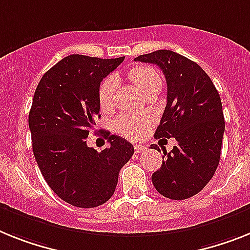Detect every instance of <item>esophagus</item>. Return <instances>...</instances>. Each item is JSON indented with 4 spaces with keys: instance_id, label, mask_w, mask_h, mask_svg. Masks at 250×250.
I'll return each mask as SVG.
<instances>
[{
    "instance_id": "34e87169",
    "label": "esophagus",
    "mask_w": 250,
    "mask_h": 250,
    "mask_svg": "<svg viewBox=\"0 0 250 250\" xmlns=\"http://www.w3.org/2000/svg\"><path fill=\"white\" fill-rule=\"evenodd\" d=\"M145 150H146V147H145V146H142V145H135L136 154H141V152H144Z\"/></svg>"
}]
</instances>
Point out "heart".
Listing matches in <instances>:
<instances>
[{
    "instance_id": "obj_1",
    "label": "heart",
    "mask_w": 250,
    "mask_h": 250,
    "mask_svg": "<svg viewBox=\"0 0 250 250\" xmlns=\"http://www.w3.org/2000/svg\"><path fill=\"white\" fill-rule=\"evenodd\" d=\"M127 79L145 95L159 91L161 89L160 73L150 66H136L125 73ZM118 87V80L114 76L105 79L102 83L98 93L99 106L103 112H112L115 106V91ZM152 123V117L144 113L123 114L115 119L114 128L119 135L129 140H137L145 135L146 129Z\"/></svg>"
}]
</instances>
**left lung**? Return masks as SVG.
Wrapping results in <instances>:
<instances>
[{"label":"left lung","instance_id":"1","mask_svg":"<svg viewBox=\"0 0 250 250\" xmlns=\"http://www.w3.org/2000/svg\"><path fill=\"white\" fill-rule=\"evenodd\" d=\"M163 70L167 102L155 138H175L171 152L152 174L156 190L169 200L193 197L213 177L221 155L225 121L215 85L202 67L173 50L161 49L135 58ZM151 148L159 150L157 145Z\"/></svg>","mask_w":250,"mask_h":250}]
</instances>
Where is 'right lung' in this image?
<instances>
[{
    "mask_svg": "<svg viewBox=\"0 0 250 250\" xmlns=\"http://www.w3.org/2000/svg\"><path fill=\"white\" fill-rule=\"evenodd\" d=\"M123 60L71 54L44 73L35 90L29 113L35 160L50 189L72 206L105 203L135 152L131 142L106 131L109 147L99 152L86 144L100 118V83Z\"/></svg>",
    "mask_w": 250,
    "mask_h": 250,
    "instance_id": "obj_1",
    "label": "right lung"
}]
</instances>
